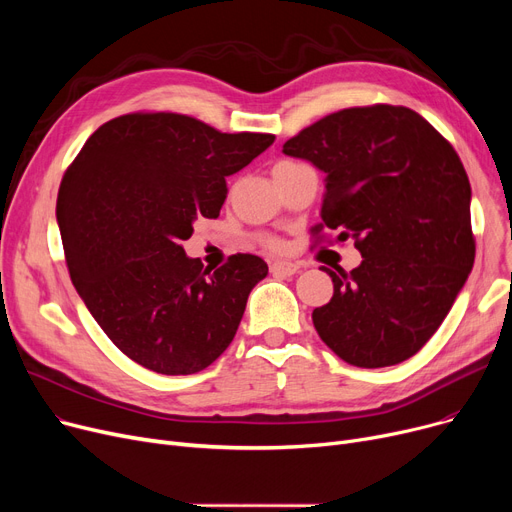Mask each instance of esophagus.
I'll list each match as a JSON object with an SVG mask.
<instances>
[{
    "label": "esophagus",
    "instance_id": "34e87169",
    "mask_svg": "<svg viewBox=\"0 0 512 512\" xmlns=\"http://www.w3.org/2000/svg\"><path fill=\"white\" fill-rule=\"evenodd\" d=\"M270 272L278 278H290L299 272V265L292 263V261H274L270 265Z\"/></svg>",
    "mask_w": 512,
    "mask_h": 512
}]
</instances>
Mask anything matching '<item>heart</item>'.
<instances>
[{"label":"heart","mask_w":512,"mask_h":512,"mask_svg":"<svg viewBox=\"0 0 512 512\" xmlns=\"http://www.w3.org/2000/svg\"><path fill=\"white\" fill-rule=\"evenodd\" d=\"M280 164H282V161H280ZM265 245L270 249H280L282 247L280 240H276V238H265Z\"/></svg>","instance_id":"heart-1"}]
</instances>
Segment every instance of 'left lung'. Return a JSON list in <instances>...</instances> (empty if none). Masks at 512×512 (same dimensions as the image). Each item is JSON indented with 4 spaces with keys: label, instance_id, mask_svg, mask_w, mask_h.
Segmentation results:
<instances>
[{
    "label": "left lung",
    "instance_id": "left-lung-1",
    "mask_svg": "<svg viewBox=\"0 0 512 512\" xmlns=\"http://www.w3.org/2000/svg\"><path fill=\"white\" fill-rule=\"evenodd\" d=\"M282 153L326 174L315 226L353 238L361 265L321 267L334 297L313 326L348 365L407 361L436 334L475 261L471 184L459 155L409 107H351L321 118Z\"/></svg>",
    "mask_w": 512,
    "mask_h": 512
}]
</instances>
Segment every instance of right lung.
I'll list each match as a JSON object with an SVG mask.
<instances>
[{"instance_id": "right-lung-1", "label": "right lung", "mask_w": 512, "mask_h": 512, "mask_svg": "<svg viewBox=\"0 0 512 512\" xmlns=\"http://www.w3.org/2000/svg\"><path fill=\"white\" fill-rule=\"evenodd\" d=\"M274 141L182 114H126L99 126L66 170L56 215L72 284L134 363L188 375L230 346L267 263L232 255L211 272L182 240L199 218H218L226 176Z\"/></svg>"}]
</instances>
